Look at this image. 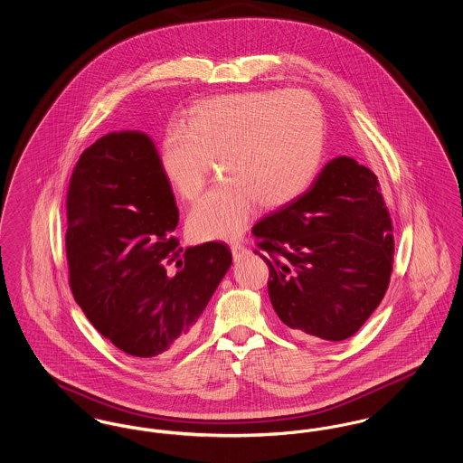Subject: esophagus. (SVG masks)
<instances>
[{
	"label": "esophagus",
	"mask_w": 463,
	"mask_h": 463,
	"mask_svg": "<svg viewBox=\"0 0 463 463\" xmlns=\"http://www.w3.org/2000/svg\"><path fill=\"white\" fill-rule=\"evenodd\" d=\"M231 251H232V257H234V260L238 262V260H242L250 251H248V248L246 246H242L241 242H231Z\"/></svg>",
	"instance_id": "esophagus-1"
}]
</instances>
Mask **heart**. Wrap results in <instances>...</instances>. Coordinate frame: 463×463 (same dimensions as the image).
Listing matches in <instances>:
<instances>
[{
    "label": "heart",
    "mask_w": 463,
    "mask_h": 463,
    "mask_svg": "<svg viewBox=\"0 0 463 463\" xmlns=\"http://www.w3.org/2000/svg\"><path fill=\"white\" fill-rule=\"evenodd\" d=\"M325 151V116L302 90L244 91L201 102L163 142V170L180 198H198L221 157L225 180L189 213L198 240H231L253 219L259 203L281 208L298 198Z\"/></svg>",
    "instance_id": "heart-1"
}]
</instances>
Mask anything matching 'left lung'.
I'll return each instance as SVG.
<instances>
[{"label":"left lung","instance_id":"obj_1","mask_svg":"<svg viewBox=\"0 0 463 463\" xmlns=\"http://www.w3.org/2000/svg\"><path fill=\"white\" fill-rule=\"evenodd\" d=\"M269 297L297 338L340 342L380 306L394 264L392 219L373 172L330 161L302 196L251 229Z\"/></svg>","mask_w":463,"mask_h":463}]
</instances>
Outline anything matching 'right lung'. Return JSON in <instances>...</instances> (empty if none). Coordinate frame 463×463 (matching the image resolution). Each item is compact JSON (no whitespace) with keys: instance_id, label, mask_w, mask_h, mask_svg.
Wrapping results in <instances>:
<instances>
[{"instance_id":"add662e5","label":"right lung","mask_w":463,"mask_h":463,"mask_svg":"<svg viewBox=\"0 0 463 463\" xmlns=\"http://www.w3.org/2000/svg\"><path fill=\"white\" fill-rule=\"evenodd\" d=\"M66 213L69 287L95 330L135 357L184 347L232 255L217 241L182 250L172 236L178 208L151 138L109 133L85 149Z\"/></svg>"}]
</instances>
